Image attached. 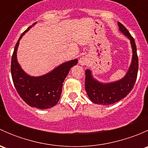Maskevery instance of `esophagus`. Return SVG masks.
Here are the masks:
<instances>
[{"mask_svg": "<svg viewBox=\"0 0 148 148\" xmlns=\"http://www.w3.org/2000/svg\"><path fill=\"white\" fill-rule=\"evenodd\" d=\"M87 63H88V59L86 58V56H82V57L79 59V64L82 66L86 65Z\"/></svg>", "mask_w": 148, "mask_h": 148, "instance_id": "obj_1", "label": "esophagus"}]
</instances>
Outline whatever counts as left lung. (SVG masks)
I'll list each match as a JSON object with an SVG mask.
<instances>
[{"label":"left lung","mask_w":148,"mask_h":148,"mask_svg":"<svg viewBox=\"0 0 148 148\" xmlns=\"http://www.w3.org/2000/svg\"><path fill=\"white\" fill-rule=\"evenodd\" d=\"M119 30L130 40L132 59L126 75L117 82L104 84L95 79L89 69L85 71V90L92 102L109 105L125 98L133 89L138 71V57L135 40L126 28L118 22Z\"/></svg>","instance_id":"8db88e82"}]
</instances>
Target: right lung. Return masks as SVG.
<instances>
[{"label":"right lung","instance_id":"1","mask_svg":"<svg viewBox=\"0 0 148 148\" xmlns=\"http://www.w3.org/2000/svg\"><path fill=\"white\" fill-rule=\"evenodd\" d=\"M34 24L36 23L33 26ZM31 28L29 26L21 35L15 46L10 65L11 76L15 88L22 99L31 107L45 110L53 107L59 102L64 81L71 67L77 65L78 59L63 63L41 77L28 75L18 63L16 52L21 38Z\"/></svg>","mask_w":148,"mask_h":148}]
</instances>
